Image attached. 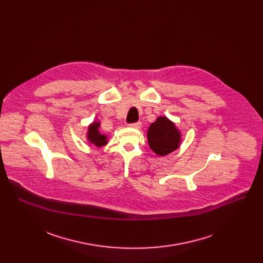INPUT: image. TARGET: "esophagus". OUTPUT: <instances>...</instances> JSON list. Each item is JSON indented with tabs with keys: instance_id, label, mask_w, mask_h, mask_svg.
<instances>
[{
	"instance_id": "1",
	"label": "esophagus",
	"mask_w": 263,
	"mask_h": 263,
	"mask_svg": "<svg viewBox=\"0 0 263 263\" xmlns=\"http://www.w3.org/2000/svg\"><path fill=\"white\" fill-rule=\"evenodd\" d=\"M129 126L131 128H134V129H140L141 128V123H134V124H130Z\"/></svg>"
}]
</instances>
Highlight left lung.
Here are the masks:
<instances>
[{"instance_id": "left-lung-1", "label": "left lung", "mask_w": 263, "mask_h": 263, "mask_svg": "<svg viewBox=\"0 0 263 263\" xmlns=\"http://www.w3.org/2000/svg\"><path fill=\"white\" fill-rule=\"evenodd\" d=\"M149 147L158 156H166L181 145L182 134L176 124L166 117H158L146 133Z\"/></svg>"}]
</instances>
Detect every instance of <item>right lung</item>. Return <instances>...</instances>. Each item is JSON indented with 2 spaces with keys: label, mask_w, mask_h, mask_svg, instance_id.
I'll return each instance as SVG.
<instances>
[{
  "label": "right lung",
  "mask_w": 263,
  "mask_h": 263,
  "mask_svg": "<svg viewBox=\"0 0 263 263\" xmlns=\"http://www.w3.org/2000/svg\"><path fill=\"white\" fill-rule=\"evenodd\" d=\"M100 122L93 121L91 124L88 125L86 132L87 141L90 144L96 145L97 147H102L108 143V136L100 132Z\"/></svg>",
  "instance_id": "right-lung-1"
}]
</instances>
